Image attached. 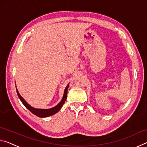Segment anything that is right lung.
Listing matches in <instances>:
<instances>
[{"mask_svg":"<svg viewBox=\"0 0 147 147\" xmlns=\"http://www.w3.org/2000/svg\"><path fill=\"white\" fill-rule=\"evenodd\" d=\"M69 84L67 86L65 89L63 98H62L60 102H59L58 105L56 106L55 107H54V108H52L50 109H38V108H33V107L30 106L29 104L24 100V98L22 97L21 95H20V94L19 93L18 90H17V89H16V90H17V95H18L19 99L22 102V103L24 104V106H25L29 111H30L32 113L34 114L35 115L38 116V117H39L43 118V117H47L54 115V114L56 113L59 110V109H61L62 106L63 105L64 102H65L67 96V89L69 88Z\"/></svg>","mask_w":147,"mask_h":147,"instance_id":"right-lung-1","label":"right lung"}]
</instances>
